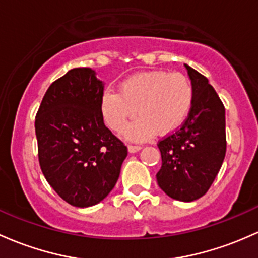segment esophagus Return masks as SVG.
Wrapping results in <instances>:
<instances>
[{
    "instance_id": "obj_1",
    "label": "esophagus",
    "mask_w": 258,
    "mask_h": 258,
    "mask_svg": "<svg viewBox=\"0 0 258 258\" xmlns=\"http://www.w3.org/2000/svg\"><path fill=\"white\" fill-rule=\"evenodd\" d=\"M141 146H137V145H130L128 146V152L130 153H135V152H138L141 150Z\"/></svg>"
}]
</instances>
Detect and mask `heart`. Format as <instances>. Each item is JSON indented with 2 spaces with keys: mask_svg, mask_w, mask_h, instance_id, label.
Segmentation results:
<instances>
[{
  "mask_svg": "<svg viewBox=\"0 0 258 258\" xmlns=\"http://www.w3.org/2000/svg\"><path fill=\"white\" fill-rule=\"evenodd\" d=\"M194 101V89L185 75L164 70L140 73L120 84L118 91L107 89L101 97V115L113 132L127 128L130 140L142 141L154 131L167 135L186 120Z\"/></svg>",
  "mask_w": 258,
  "mask_h": 258,
  "instance_id": "heart-1",
  "label": "heart"
}]
</instances>
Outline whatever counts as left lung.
I'll return each mask as SVG.
<instances>
[{"label":"left lung","instance_id":"1","mask_svg":"<svg viewBox=\"0 0 258 258\" xmlns=\"http://www.w3.org/2000/svg\"><path fill=\"white\" fill-rule=\"evenodd\" d=\"M194 89L186 120L173 134L158 141L162 167L157 181L168 197L193 202L215 180L226 153L225 107L204 75L185 64Z\"/></svg>","mask_w":258,"mask_h":258}]
</instances>
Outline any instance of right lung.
<instances>
[{
	"instance_id": "add662e5",
	"label": "right lung",
	"mask_w": 258,
	"mask_h": 258,
	"mask_svg": "<svg viewBox=\"0 0 258 258\" xmlns=\"http://www.w3.org/2000/svg\"><path fill=\"white\" fill-rule=\"evenodd\" d=\"M104 84L90 68H75L48 88L36 116L40 169L73 207L107 197L120 177L127 147L105 126Z\"/></svg>"
}]
</instances>
